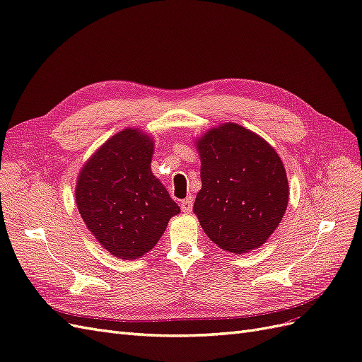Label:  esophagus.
Segmentation results:
<instances>
[{
    "instance_id": "obj_1",
    "label": "esophagus",
    "mask_w": 362,
    "mask_h": 362,
    "mask_svg": "<svg viewBox=\"0 0 362 362\" xmlns=\"http://www.w3.org/2000/svg\"><path fill=\"white\" fill-rule=\"evenodd\" d=\"M180 205H181V210L184 213H192V210H193V198H192V196H189V198L182 199Z\"/></svg>"
}]
</instances>
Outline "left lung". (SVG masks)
I'll return each mask as SVG.
<instances>
[{
  "mask_svg": "<svg viewBox=\"0 0 362 362\" xmlns=\"http://www.w3.org/2000/svg\"><path fill=\"white\" fill-rule=\"evenodd\" d=\"M202 189L193 211L213 243L234 254L264 245L286 214L288 181L264 139L237 124L213 128L196 141Z\"/></svg>",
  "mask_w": 362,
  "mask_h": 362,
  "instance_id": "8db88e82",
  "label": "left lung"
}]
</instances>
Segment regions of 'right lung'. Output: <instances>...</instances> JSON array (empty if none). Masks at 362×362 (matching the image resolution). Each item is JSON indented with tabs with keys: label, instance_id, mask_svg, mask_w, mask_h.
<instances>
[{
	"label": "right lung",
	"instance_id": "obj_1",
	"mask_svg": "<svg viewBox=\"0 0 362 362\" xmlns=\"http://www.w3.org/2000/svg\"><path fill=\"white\" fill-rule=\"evenodd\" d=\"M154 141L136 128L108 139L84 164L75 199L86 226L120 259L145 255L181 210L152 175Z\"/></svg>",
	"mask_w": 362,
	"mask_h": 362
}]
</instances>
